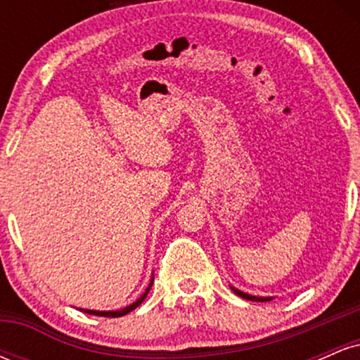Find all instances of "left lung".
I'll list each match as a JSON object with an SVG mask.
<instances>
[{
	"label": "left lung",
	"instance_id": "obj_1",
	"mask_svg": "<svg viewBox=\"0 0 360 360\" xmlns=\"http://www.w3.org/2000/svg\"><path fill=\"white\" fill-rule=\"evenodd\" d=\"M232 291L235 292V295L240 296V298H243V300H250V301H271L272 300V298H262V296L247 295V292H243V291H240V289H237V288H232Z\"/></svg>",
	"mask_w": 360,
	"mask_h": 360
}]
</instances>
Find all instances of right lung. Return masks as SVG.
I'll list each match as a JSON object with an SVG mask.
<instances>
[{"label":"right lung","instance_id":"1","mask_svg":"<svg viewBox=\"0 0 360 360\" xmlns=\"http://www.w3.org/2000/svg\"><path fill=\"white\" fill-rule=\"evenodd\" d=\"M152 284H154V278L150 279V284H148V286H147L146 292H143V295L140 296V298H139L137 301H135V303L128 304V307H125L123 309H117V311H96V309H82V311H84V313H89V315H96V316H108V318H118V316H123V315H127V313H130L131 309L137 308L139 304H142V301L147 298L148 291H150Z\"/></svg>","mask_w":360,"mask_h":360}]
</instances>
